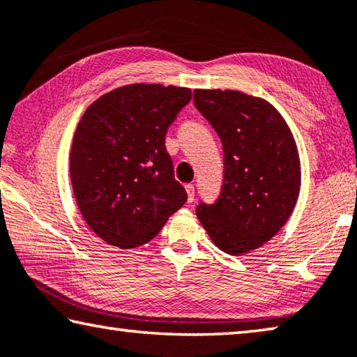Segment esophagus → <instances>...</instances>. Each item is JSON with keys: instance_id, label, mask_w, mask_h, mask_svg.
<instances>
[{"instance_id": "1", "label": "esophagus", "mask_w": 357, "mask_h": 357, "mask_svg": "<svg viewBox=\"0 0 357 357\" xmlns=\"http://www.w3.org/2000/svg\"><path fill=\"white\" fill-rule=\"evenodd\" d=\"M185 190H188V200L189 202H194V197H195L194 184H185Z\"/></svg>"}]
</instances>
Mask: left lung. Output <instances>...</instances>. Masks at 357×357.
Listing matches in <instances>:
<instances>
[{"instance_id": "1", "label": "left lung", "mask_w": 357, "mask_h": 357, "mask_svg": "<svg viewBox=\"0 0 357 357\" xmlns=\"http://www.w3.org/2000/svg\"><path fill=\"white\" fill-rule=\"evenodd\" d=\"M194 105L219 135L224 178L218 200L197 216L219 250H257L289 219L301 192V160L284 119L265 100L235 90H195Z\"/></svg>"}]
</instances>
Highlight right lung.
Here are the masks:
<instances>
[{"mask_svg": "<svg viewBox=\"0 0 357 357\" xmlns=\"http://www.w3.org/2000/svg\"><path fill=\"white\" fill-rule=\"evenodd\" d=\"M190 98V89L132 84L84 112L73 139L71 184L82 218L101 240L144 245L188 202L165 135Z\"/></svg>", "mask_w": 357, "mask_h": 357, "instance_id": "1", "label": "right lung"}]
</instances>
